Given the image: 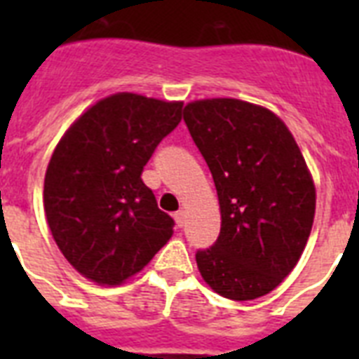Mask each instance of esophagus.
I'll return each instance as SVG.
<instances>
[{
    "label": "esophagus",
    "mask_w": 359,
    "mask_h": 359,
    "mask_svg": "<svg viewBox=\"0 0 359 359\" xmlns=\"http://www.w3.org/2000/svg\"><path fill=\"white\" fill-rule=\"evenodd\" d=\"M173 218H175V222H177V225H179V227H182V225H184V219H186V212L184 210H177V212L173 214Z\"/></svg>",
    "instance_id": "34e87169"
}]
</instances>
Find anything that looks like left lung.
I'll list each match as a JSON object with an SVG mask.
<instances>
[{
    "label": "left lung",
    "mask_w": 359,
    "mask_h": 359,
    "mask_svg": "<svg viewBox=\"0 0 359 359\" xmlns=\"http://www.w3.org/2000/svg\"><path fill=\"white\" fill-rule=\"evenodd\" d=\"M184 123L212 173L218 240L197 250L203 279L231 300H255L296 266L315 218V186L294 137L266 108L236 98L197 100Z\"/></svg>",
    "instance_id": "1"
}]
</instances>
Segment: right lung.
I'll list each match as a JSON object with an SVG mask.
<instances>
[{"instance_id": "right-lung-1", "label": "right lung", "mask_w": 359, "mask_h": 359, "mask_svg": "<svg viewBox=\"0 0 359 359\" xmlns=\"http://www.w3.org/2000/svg\"><path fill=\"white\" fill-rule=\"evenodd\" d=\"M180 111V102L111 95L87 109L55 147L44 212L65 259L87 279L123 283L173 235V218L158 208L141 173L177 128Z\"/></svg>"}]
</instances>
